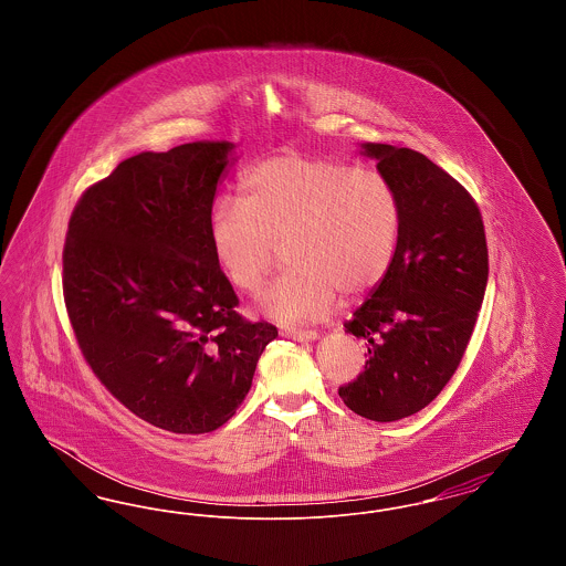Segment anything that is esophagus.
<instances>
[{"label": "esophagus", "instance_id": "esophagus-1", "mask_svg": "<svg viewBox=\"0 0 566 566\" xmlns=\"http://www.w3.org/2000/svg\"><path fill=\"white\" fill-rule=\"evenodd\" d=\"M286 337L295 339V342H316L318 339V333L316 331H298V328H289L286 331Z\"/></svg>", "mask_w": 566, "mask_h": 566}]
</instances>
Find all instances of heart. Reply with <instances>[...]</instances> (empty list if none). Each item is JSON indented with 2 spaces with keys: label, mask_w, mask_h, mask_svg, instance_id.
Here are the masks:
<instances>
[{
  "label": "heart",
  "mask_w": 566,
  "mask_h": 566,
  "mask_svg": "<svg viewBox=\"0 0 566 566\" xmlns=\"http://www.w3.org/2000/svg\"><path fill=\"white\" fill-rule=\"evenodd\" d=\"M242 201L208 216L216 265L242 293H256L282 243L286 273L261 295L280 323L318 321L335 303L376 291L392 268L403 206L376 169L298 153L273 155L243 174Z\"/></svg>",
  "instance_id": "1"
}]
</instances>
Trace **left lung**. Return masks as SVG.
<instances>
[{"label":"left lung","instance_id":"left-lung-1","mask_svg":"<svg viewBox=\"0 0 566 566\" xmlns=\"http://www.w3.org/2000/svg\"><path fill=\"white\" fill-rule=\"evenodd\" d=\"M360 153L395 185L403 227L388 275L346 323L369 360L339 397L363 418L395 422L457 374L484 301L488 245L478 203L439 165L390 144Z\"/></svg>","mask_w":566,"mask_h":566}]
</instances>
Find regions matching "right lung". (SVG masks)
I'll return each instance as SVG.
<instances>
[{"label": "right lung", "instance_id": "right-lung-1", "mask_svg": "<svg viewBox=\"0 0 566 566\" xmlns=\"http://www.w3.org/2000/svg\"><path fill=\"white\" fill-rule=\"evenodd\" d=\"M231 142L139 153L82 192L63 296L84 360L137 418L178 434L222 427L277 337L248 323L216 265L208 216Z\"/></svg>", "mask_w": 566, "mask_h": 566}]
</instances>
